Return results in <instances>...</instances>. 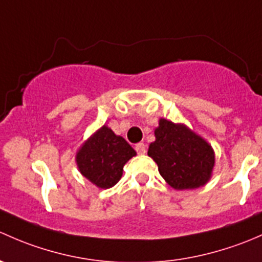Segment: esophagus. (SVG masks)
Listing matches in <instances>:
<instances>
[{
    "label": "esophagus",
    "mask_w": 262,
    "mask_h": 262,
    "mask_svg": "<svg viewBox=\"0 0 262 262\" xmlns=\"http://www.w3.org/2000/svg\"><path fill=\"white\" fill-rule=\"evenodd\" d=\"M135 149H136L137 154H140V155H144V154L146 152V145H145L144 142H139V144H136Z\"/></svg>",
    "instance_id": "esophagus-1"
}]
</instances>
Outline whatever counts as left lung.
<instances>
[{"mask_svg": "<svg viewBox=\"0 0 262 262\" xmlns=\"http://www.w3.org/2000/svg\"><path fill=\"white\" fill-rule=\"evenodd\" d=\"M147 155L158 164L159 172L177 190L196 189L212 178L214 150L207 140L184 123L160 118L154 131Z\"/></svg>", "mask_w": 262, "mask_h": 262, "instance_id": "8db88e82", "label": "left lung"}]
</instances>
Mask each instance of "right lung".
<instances>
[{
  "mask_svg": "<svg viewBox=\"0 0 262 262\" xmlns=\"http://www.w3.org/2000/svg\"><path fill=\"white\" fill-rule=\"evenodd\" d=\"M136 155L131 145L103 125L78 149L75 163L80 174L101 189H108L122 177L123 166Z\"/></svg>",
  "mask_w": 262,
  "mask_h": 262,
  "instance_id": "obj_1",
  "label": "right lung"
}]
</instances>
